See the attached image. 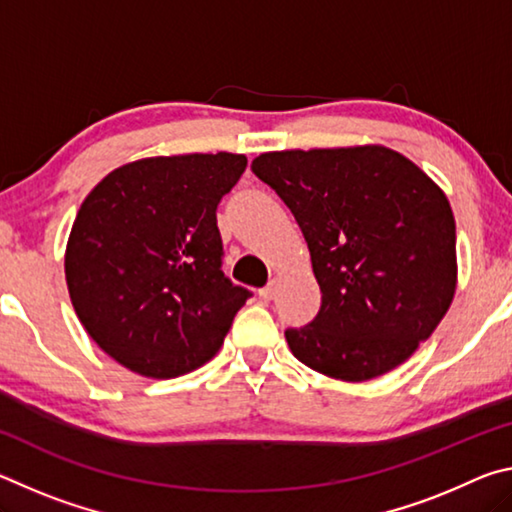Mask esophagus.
<instances>
[{
	"mask_svg": "<svg viewBox=\"0 0 512 512\" xmlns=\"http://www.w3.org/2000/svg\"><path fill=\"white\" fill-rule=\"evenodd\" d=\"M259 298H262V300H271V298H273V287H264L262 291H259Z\"/></svg>",
	"mask_w": 512,
	"mask_h": 512,
	"instance_id": "1",
	"label": "esophagus"
}]
</instances>
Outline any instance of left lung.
I'll use <instances>...</instances> for the list:
<instances>
[{"instance_id": "1", "label": "left lung", "mask_w": 512, "mask_h": 512, "mask_svg": "<svg viewBox=\"0 0 512 512\" xmlns=\"http://www.w3.org/2000/svg\"><path fill=\"white\" fill-rule=\"evenodd\" d=\"M296 216L323 293L293 357L320 375L368 381L411 357L456 293V221L443 189L379 144L291 149L253 160Z\"/></svg>"}]
</instances>
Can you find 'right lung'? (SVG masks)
<instances>
[{"instance_id": "add662e5", "label": "right lung", "mask_w": 512, "mask_h": 512, "mask_svg": "<svg viewBox=\"0 0 512 512\" xmlns=\"http://www.w3.org/2000/svg\"><path fill=\"white\" fill-rule=\"evenodd\" d=\"M246 164L225 151L142 158L83 201L65 250L69 298L124 368L171 379L219 352L250 291L221 271L216 205Z\"/></svg>"}]
</instances>
